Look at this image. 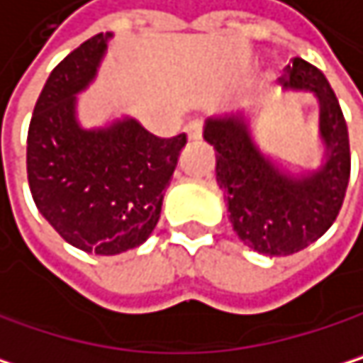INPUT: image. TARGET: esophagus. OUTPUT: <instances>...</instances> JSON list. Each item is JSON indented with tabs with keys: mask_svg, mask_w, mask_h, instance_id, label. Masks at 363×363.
I'll list each match as a JSON object with an SVG mask.
<instances>
[{
	"mask_svg": "<svg viewBox=\"0 0 363 363\" xmlns=\"http://www.w3.org/2000/svg\"><path fill=\"white\" fill-rule=\"evenodd\" d=\"M185 133L191 142H198L202 138V123L200 121H191L187 127H185Z\"/></svg>",
	"mask_w": 363,
	"mask_h": 363,
	"instance_id": "obj_1",
	"label": "esophagus"
}]
</instances>
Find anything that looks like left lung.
Masks as SVG:
<instances>
[{"mask_svg":"<svg viewBox=\"0 0 363 363\" xmlns=\"http://www.w3.org/2000/svg\"><path fill=\"white\" fill-rule=\"evenodd\" d=\"M287 74L285 91L311 93L319 104V165L291 167L266 152L255 138L253 114L211 116L204 123L232 228L247 247L270 257L298 253L332 228L351 174L349 131L330 82L300 57Z\"/></svg>","mask_w":363,"mask_h":363,"instance_id":"obj_1","label":"left lung"}]
</instances>
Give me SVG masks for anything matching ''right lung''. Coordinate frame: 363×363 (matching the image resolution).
<instances>
[{"instance_id": "1", "label": "right lung", "mask_w": 363, "mask_h": 363, "mask_svg": "<svg viewBox=\"0 0 363 363\" xmlns=\"http://www.w3.org/2000/svg\"><path fill=\"white\" fill-rule=\"evenodd\" d=\"M112 33L72 50L48 76L29 123L27 178L40 215L72 247L118 255L152 234L187 138H155L133 116L97 127L78 118V95L97 78Z\"/></svg>"}]
</instances>
